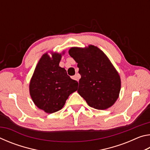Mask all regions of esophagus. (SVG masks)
<instances>
[{"label": "esophagus", "mask_w": 150, "mask_h": 150, "mask_svg": "<svg viewBox=\"0 0 150 150\" xmlns=\"http://www.w3.org/2000/svg\"><path fill=\"white\" fill-rule=\"evenodd\" d=\"M73 79H74V80H76V81H78V77H77V75H74V76H73V77H71Z\"/></svg>", "instance_id": "1"}]
</instances>
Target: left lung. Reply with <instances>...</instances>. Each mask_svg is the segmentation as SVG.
<instances>
[{
  "label": "left lung",
  "instance_id": "8db88e82",
  "mask_svg": "<svg viewBox=\"0 0 150 150\" xmlns=\"http://www.w3.org/2000/svg\"><path fill=\"white\" fill-rule=\"evenodd\" d=\"M70 56L77 63L81 77L77 92L91 107L105 110L118 98L121 87L117 71L103 51L95 45L71 47Z\"/></svg>",
  "mask_w": 150,
  "mask_h": 150
}]
</instances>
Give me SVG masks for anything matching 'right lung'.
Segmentation results:
<instances>
[{
  "mask_svg": "<svg viewBox=\"0 0 150 150\" xmlns=\"http://www.w3.org/2000/svg\"><path fill=\"white\" fill-rule=\"evenodd\" d=\"M62 54L52 52V57L47 53L43 55L30 80V94L33 102L47 113L61 110L69 96L77 90V81L59 67Z\"/></svg>",
  "mask_w": 150,
  "mask_h": 150,
  "instance_id": "1",
  "label": "right lung"
}]
</instances>
